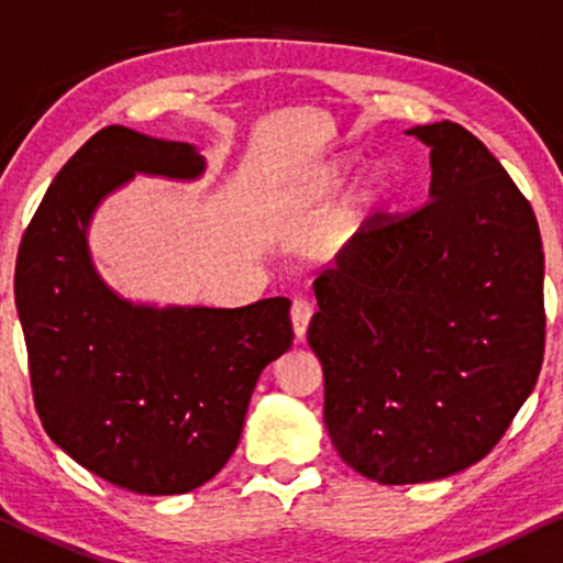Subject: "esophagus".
<instances>
[{"label":"esophagus","instance_id":"34e87169","mask_svg":"<svg viewBox=\"0 0 563 563\" xmlns=\"http://www.w3.org/2000/svg\"><path fill=\"white\" fill-rule=\"evenodd\" d=\"M311 317H313V306L309 301H303V298L294 301V309H290V321H294V332H296L298 342L306 340V329H309Z\"/></svg>","mask_w":563,"mask_h":563}]
</instances>
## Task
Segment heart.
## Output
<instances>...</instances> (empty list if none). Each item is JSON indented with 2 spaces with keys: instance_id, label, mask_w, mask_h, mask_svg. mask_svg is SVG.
Masks as SVG:
<instances>
[{
  "instance_id": "1",
  "label": "heart",
  "mask_w": 563,
  "mask_h": 563,
  "mask_svg": "<svg viewBox=\"0 0 563 563\" xmlns=\"http://www.w3.org/2000/svg\"><path fill=\"white\" fill-rule=\"evenodd\" d=\"M357 156L344 154L336 159L327 162L324 167H319L298 190L288 192V203L298 208L306 203H317V200H327L340 190L352 172L357 167ZM401 177L391 164L380 162L365 172L352 187L347 198L340 208V213L334 216L332 227H329L324 236V246L332 252H340L363 231L368 223L376 219L380 211H386L394 203V198L399 195Z\"/></svg>"
}]
</instances>
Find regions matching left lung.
Here are the masks:
<instances>
[{
    "mask_svg": "<svg viewBox=\"0 0 563 563\" xmlns=\"http://www.w3.org/2000/svg\"><path fill=\"white\" fill-rule=\"evenodd\" d=\"M407 133L430 146V203L360 231L313 280L309 324L332 445L378 484L482 461L533 391L545 340L526 195L463 125Z\"/></svg>",
    "mask_w": 563,
    "mask_h": 563,
    "instance_id": "1",
    "label": "left lung"
}]
</instances>
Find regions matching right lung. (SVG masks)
Listing matches in <instances>:
<instances>
[{
  "mask_svg": "<svg viewBox=\"0 0 563 563\" xmlns=\"http://www.w3.org/2000/svg\"><path fill=\"white\" fill-rule=\"evenodd\" d=\"M198 146L95 133L22 236L14 303L37 417L79 466L136 494H185L236 451L260 373L294 344L288 298L242 309L133 303L97 273L89 223L136 175L192 183Z\"/></svg>",
  "mask_w": 563,
  "mask_h": 563,
  "instance_id": "obj_1",
  "label": "right lung"
}]
</instances>
